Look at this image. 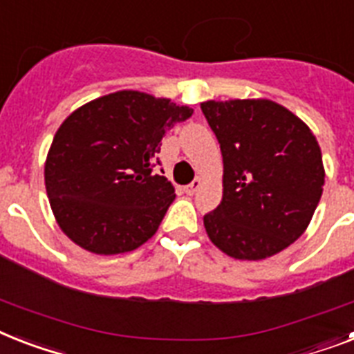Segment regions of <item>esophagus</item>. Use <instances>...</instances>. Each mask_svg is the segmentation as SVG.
Here are the masks:
<instances>
[{"label": "esophagus", "mask_w": 354, "mask_h": 354, "mask_svg": "<svg viewBox=\"0 0 354 354\" xmlns=\"http://www.w3.org/2000/svg\"><path fill=\"white\" fill-rule=\"evenodd\" d=\"M202 178H196V180H194V182L192 183H189V185L185 187V189H183V191H185V194L187 196H192V194H194V192L198 191V189H200V187H202Z\"/></svg>", "instance_id": "34e87169"}]
</instances>
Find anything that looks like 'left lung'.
<instances>
[{
    "instance_id": "obj_1",
    "label": "left lung",
    "mask_w": 354,
    "mask_h": 354,
    "mask_svg": "<svg viewBox=\"0 0 354 354\" xmlns=\"http://www.w3.org/2000/svg\"><path fill=\"white\" fill-rule=\"evenodd\" d=\"M223 158L222 203L203 216L207 236L234 260H266L306 232L326 171L317 138L266 97L203 102Z\"/></svg>"
}]
</instances>
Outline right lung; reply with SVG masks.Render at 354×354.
<instances>
[{
    "label": "right lung",
    "instance_id": "right-lung-1",
    "mask_svg": "<svg viewBox=\"0 0 354 354\" xmlns=\"http://www.w3.org/2000/svg\"><path fill=\"white\" fill-rule=\"evenodd\" d=\"M192 109L118 91L77 107L54 134L45 189L57 225L94 254H122L154 236L174 187L154 174L165 131Z\"/></svg>",
    "mask_w": 354,
    "mask_h": 354
}]
</instances>
